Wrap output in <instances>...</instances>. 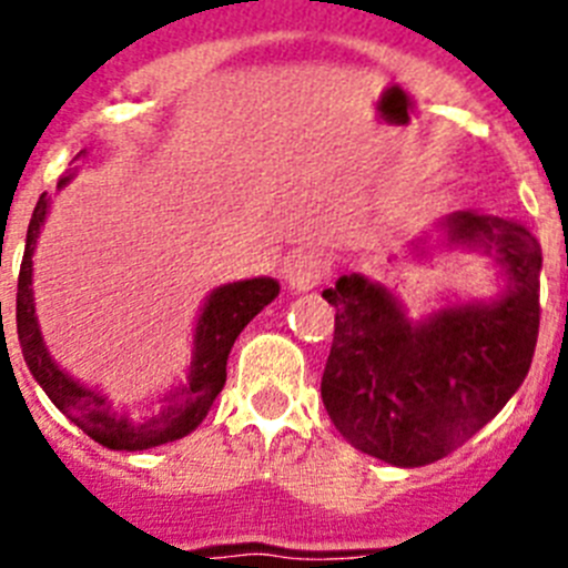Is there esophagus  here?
Wrapping results in <instances>:
<instances>
[{"label":"esophagus","mask_w":568,"mask_h":568,"mask_svg":"<svg viewBox=\"0 0 568 568\" xmlns=\"http://www.w3.org/2000/svg\"><path fill=\"white\" fill-rule=\"evenodd\" d=\"M324 278V261L318 253L295 255L287 264V284L293 293H307V290L318 287Z\"/></svg>","instance_id":"34e87169"}]
</instances>
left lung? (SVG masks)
Instances as JSON below:
<instances>
[{
	"mask_svg": "<svg viewBox=\"0 0 568 568\" xmlns=\"http://www.w3.org/2000/svg\"><path fill=\"white\" fill-rule=\"evenodd\" d=\"M435 230L444 247L491 255L504 275L495 298L413 321L361 273L324 290L335 307L324 406L355 449L404 469L446 458L504 409L529 373L540 327L544 253L524 224L458 210ZM415 253H429V235L415 241Z\"/></svg>",
	"mask_w": 568,
	"mask_h": 568,
	"instance_id": "1",
	"label": "left lung"
}]
</instances>
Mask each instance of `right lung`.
Wrapping results in <instances>:
<instances>
[{
    "label": "right lung",
    "instance_id": "add662e5",
    "mask_svg": "<svg viewBox=\"0 0 568 568\" xmlns=\"http://www.w3.org/2000/svg\"><path fill=\"white\" fill-rule=\"evenodd\" d=\"M79 155H84V150ZM73 175H77V168L62 175L57 187H68ZM48 210L50 195L42 193L37 207H33V219L28 224L17 290V333L30 375L37 378L44 395L57 404L59 413L68 415L97 444L115 449V453H142V449H153V446L170 444V440L190 435L195 426L207 418L215 395L224 389L227 358L235 338L278 295V281L261 275V278H244L215 287L204 301L199 321H195L193 358H190L187 366V378L175 389H170V395H164V400L153 413H119V409H113V400L99 386H88L64 373L62 366L50 358L48 346H44L37 304H33V250H37Z\"/></svg>",
    "mask_w": 568,
    "mask_h": 568
}]
</instances>
